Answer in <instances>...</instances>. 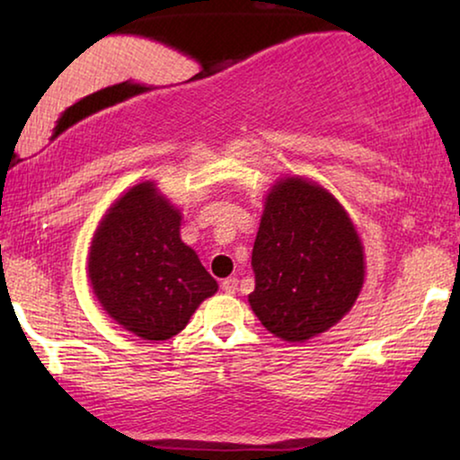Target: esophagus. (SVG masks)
Instances as JSON below:
<instances>
[{
    "mask_svg": "<svg viewBox=\"0 0 460 460\" xmlns=\"http://www.w3.org/2000/svg\"><path fill=\"white\" fill-rule=\"evenodd\" d=\"M236 288H238V280H236V279H226V280L222 282V291H224V293L232 295V293H236Z\"/></svg>",
    "mask_w": 460,
    "mask_h": 460,
    "instance_id": "1",
    "label": "esophagus"
}]
</instances>
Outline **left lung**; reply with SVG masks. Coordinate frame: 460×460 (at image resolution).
Wrapping results in <instances>:
<instances>
[{
    "mask_svg": "<svg viewBox=\"0 0 460 460\" xmlns=\"http://www.w3.org/2000/svg\"><path fill=\"white\" fill-rule=\"evenodd\" d=\"M251 268L255 316L276 337L305 341L354 305L364 282L362 243L324 188L287 178L268 194Z\"/></svg>",
    "mask_w": 460,
    "mask_h": 460,
    "instance_id": "1",
    "label": "left lung"
}]
</instances>
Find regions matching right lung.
<instances>
[{"label": "right lung", "mask_w": 460, "mask_h": 460, "mask_svg": "<svg viewBox=\"0 0 460 460\" xmlns=\"http://www.w3.org/2000/svg\"><path fill=\"white\" fill-rule=\"evenodd\" d=\"M181 216L150 181L125 192L100 222L90 249V280L106 312L148 341L188 324L217 282L180 238Z\"/></svg>", "instance_id": "1"}]
</instances>
